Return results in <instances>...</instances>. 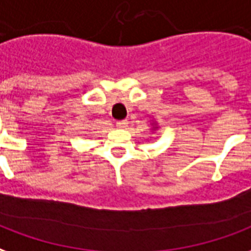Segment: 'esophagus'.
Wrapping results in <instances>:
<instances>
[{"instance_id":"34e87169","label":"esophagus","mask_w":251,"mask_h":251,"mask_svg":"<svg viewBox=\"0 0 251 251\" xmlns=\"http://www.w3.org/2000/svg\"><path fill=\"white\" fill-rule=\"evenodd\" d=\"M127 124H128L127 120H118V122H116V127H118V128H126V127H127Z\"/></svg>"}]
</instances>
